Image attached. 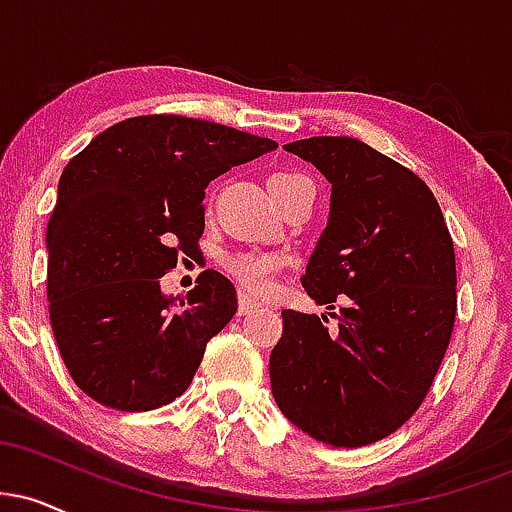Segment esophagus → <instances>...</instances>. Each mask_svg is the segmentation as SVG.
Returning <instances> with one entry per match:
<instances>
[{"label": "esophagus", "mask_w": 512, "mask_h": 512, "mask_svg": "<svg viewBox=\"0 0 512 512\" xmlns=\"http://www.w3.org/2000/svg\"><path fill=\"white\" fill-rule=\"evenodd\" d=\"M257 308H260V303L252 301V298H250L245 291H238V313H240V315L255 313Z\"/></svg>", "instance_id": "34e87169"}]
</instances>
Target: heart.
Instances as JSON below:
<instances>
[{
  "label": "heart",
  "mask_w": 512,
  "mask_h": 512,
  "mask_svg": "<svg viewBox=\"0 0 512 512\" xmlns=\"http://www.w3.org/2000/svg\"><path fill=\"white\" fill-rule=\"evenodd\" d=\"M293 180H301V175L276 173L269 178V190ZM223 267H226V272L231 274L233 279H238L240 284L248 286L250 291H264L269 286V279H272L276 267H279V257L262 255V252H231V255L223 257Z\"/></svg>",
  "instance_id": "1"
}]
</instances>
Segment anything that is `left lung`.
<instances>
[{"label":"left lung","mask_w":512,"mask_h":512,"mask_svg":"<svg viewBox=\"0 0 512 512\" xmlns=\"http://www.w3.org/2000/svg\"><path fill=\"white\" fill-rule=\"evenodd\" d=\"M330 180V219L303 274L339 332L284 310L269 356L281 414L334 448L395 433L431 390L457 313L455 248L428 185L351 137L284 146Z\"/></svg>","instance_id":"obj_1"}]
</instances>
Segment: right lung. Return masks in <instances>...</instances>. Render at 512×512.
Listing matches in <instances>:
<instances>
[{
	"instance_id": "add662e5",
	"label": "right lung",
	"mask_w": 512,
	"mask_h": 512,
	"mask_svg": "<svg viewBox=\"0 0 512 512\" xmlns=\"http://www.w3.org/2000/svg\"><path fill=\"white\" fill-rule=\"evenodd\" d=\"M272 139L182 115H142L98 134L64 168L48 223L50 322L64 366L88 397L120 411L173 402L238 310L207 269L187 298L161 276L204 233V190Z\"/></svg>"
}]
</instances>
